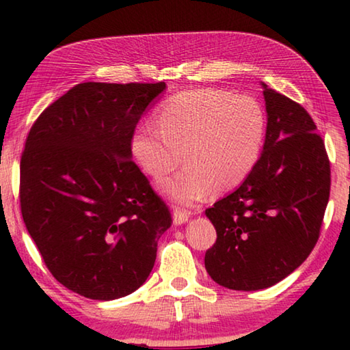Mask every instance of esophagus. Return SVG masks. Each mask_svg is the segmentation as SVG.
Returning <instances> with one entry per match:
<instances>
[{
	"mask_svg": "<svg viewBox=\"0 0 350 350\" xmlns=\"http://www.w3.org/2000/svg\"><path fill=\"white\" fill-rule=\"evenodd\" d=\"M189 217V213L187 210H182V208H176L173 213V222L174 225H182L188 221Z\"/></svg>",
	"mask_w": 350,
	"mask_h": 350,
	"instance_id": "1",
	"label": "esophagus"
}]
</instances>
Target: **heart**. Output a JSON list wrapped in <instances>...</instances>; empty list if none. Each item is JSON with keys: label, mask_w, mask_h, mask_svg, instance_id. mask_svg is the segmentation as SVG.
Masks as SVG:
<instances>
[{"label": "heart", "mask_w": 350, "mask_h": 350, "mask_svg": "<svg viewBox=\"0 0 350 350\" xmlns=\"http://www.w3.org/2000/svg\"><path fill=\"white\" fill-rule=\"evenodd\" d=\"M157 125L135 129L133 156L148 176L162 179L183 154L187 167L162 183L163 193L182 204L204 199L213 188L221 193L239 187L256 167L267 133L256 100L213 88L168 98Z\"/></svg>", "instance_id": "1"}]
</instances>
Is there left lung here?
Wrapping results in <instances>:
<instances>
[{
  "label": "left lung",
  "instance_id": "8db88e82",
  "mask_svg": "<svg viewBox=\"0 0 350 350\" xmlns=\"http://www.w3.org/2000/svg\"><path fill=\"white\" fill-rule=\"evenodd\" d=\"M264 150L252 174L205 210L217 238L205 253L213 281L232 290L275 286L318 242L330 194V162L303 106L262 83Z\"/></svg>",
  "mask_w": 350,
  "mask_h": 350
}]
</instances>
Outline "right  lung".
Returning <instances> with one entry per match:
<instances>
[{
  "label": "right lung",
  "instance_id": "right-lung-1",
  "mask_svg": "<svg viewBox=\"0 0 350 350\" xmlns=\"http://www.w3.org/2000/svg\"><path fill=\"white\" fill-rule=\"evenodd\" d=\"M165 83H80L41 112L20 163L23 221L52 276L85 298L137 290L173 224L131 159L135 126Z\"/></svg>",
  "mask_w": 350,
  "mask_h": 350
}]
</instances>
